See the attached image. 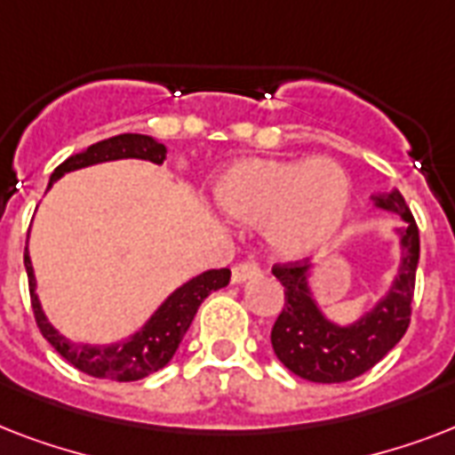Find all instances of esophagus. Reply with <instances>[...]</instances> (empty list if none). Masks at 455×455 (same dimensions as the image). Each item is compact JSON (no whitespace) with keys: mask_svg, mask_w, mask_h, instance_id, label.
Masks as SVG:
<instances>
[{"mask_svg":"<svg viewBox=\"0 0 455 455\" xmlns=\"http://www.w3.org/2000/svg\"><path fill=\"white\" fill-rule=\"evenodd\" d=\"M259 276V267L255 262H241L235 264L234 269H231V278H234V283H243V281H248V278Z\"/></svg>","mask_w":455,"mask_h":455,"instance_id":"1","label":"esophagus"}]
</instances>
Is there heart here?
<instances>
[{
  "label": "heart",
  "mask_w": 455,
  "mask_h": 455,
  "mask_svg": "<svg viewBox=\"0 0 455 455\" xmlns=\"http://www.w3.org/2000/svg\"><path fill=\"white\" fill-rule=\"evenodd\" d=\"M352 198L347 172L331 157H250L221 172L214 200L228 220L267 224L278 255L302 257L331 241Z\"/></svg>",
  "instance_id": "heart-1"
}]
</instances>
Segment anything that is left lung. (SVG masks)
<instances>
[{"label":"left lung","mask_w":455,"mask_h":455,"mask_svg":"<svg viewBox=\"0 0 455 455\" xmlns=\"http://www.w3.org/2000/svg\"><path fill=\"white\" fill-rule=\"evenodd\" d=\"M378 210L399 214L396 228L402 259L389 291L356 321L339 325L325 316L311 292L309 262L274 267V276L285 288L283 311L271 328V347L288 371L309 382H347L378 363L403 338L411 323V302L416 288L420 235L406 200L396 188L371 196Z\"/></svg>","instance_id":"left-lung-1"}]
</instances>
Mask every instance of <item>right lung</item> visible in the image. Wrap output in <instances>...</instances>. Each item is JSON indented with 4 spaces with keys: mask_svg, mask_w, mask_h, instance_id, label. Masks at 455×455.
Wrapping results in <instances>:
<instances>
[{
    "mask_svg": "<svg viewBox=\"0 0 455 455\" xmlns=\"http://www.w3.org/2000/svg\"><path fill=\"white\" fill-rule=\"evenodd\" d=\"M164 156H167L164 144L156 141L153 137H146V134H117V137L103 139L99 144L89 146L87 151L75 153V156L68 157L66 163H60L53 170L46 188H52L53 181H59L68 172L82 170V167H89V164L124 160V157H137V160L163 164ZM23 262L25 271H28V283H30V302L32 311H35V321H37L42 335L49 339V345L82 373L116 382L141 380L146 375L156 373V371L167 366L174 352L179 349V345H181V339H184L186 331H188V325H191L203 299L210 292L228 285V278H231L228 269L203 271L200 276L186 281L181 288L172 292L170 298L157 307L156 314L127 339L113 342V345H82V342H73L66 335H60L42 311V304H39L37 298V281H35L28 248H25Z\"/></svg>",
    "mask_w": 455,
    "mask_h": 455,
    "instance_id": "right-lung-1",
    "label": "right lung"
}]
</instances>
